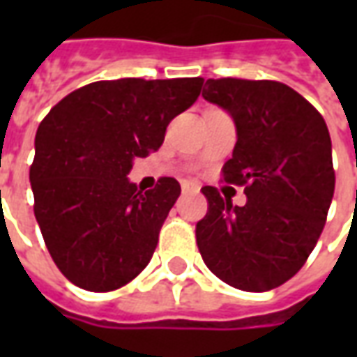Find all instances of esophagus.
Returning a JSON list of instances; mask_svg holds the SVG:
<instances>
[{
  "instance_id": "34e87169",
  "label": "esophagus",
  "mask_w": 357,
  "mask_h": 357,
  "mask_svg": "<svg viewBox=\"0 0 357 357\" xmlns=\"http://www.w3.org/2000/svg\"><path fill=\"white\" fill-rule=\"evenodd\" d=\"M181 189L183 193H189V191H199V185L195 181H181Z\"/></svg>"
}]
</instances>
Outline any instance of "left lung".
Returning <instances> with one entry per match:
<instances>
[{"label":"left lung","instance_id":"obj_1","mask_svg":"<svg viewBox=\"0 0 357 357\" xmlns=\"http://www.w3.org/2000/svg\"><path fill=\"white\" fill-rule=\"evenodd\" d=\"M202 97L235 122L224 179L247 185V204L233 206L216 187H202L208 212L197 224V245L224 283L271 291L304 266L323 231L335 193L329 130L281 82L206 80Z\"/></svg>","mask_w":357,"mask_h":357}]
</instances>
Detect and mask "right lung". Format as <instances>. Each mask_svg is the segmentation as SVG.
Masks as SVG:
<instances>
[{"instance_id":"right-lung-1","label":"right lung","mask_w":357,"mask_h":357,"mask_svg":"<svg viewBox=\"0 0 357 357\" xmlns=\"http://www.w3.org/2000/svg\"><path fill=\"white\" fill-rule=\"evenodd\" d=\"M202 82H93L42 120L30 166L34 214L53 262L70 283L114 291L151 262L181 187L160 178L141 193L128 174L133 158L160 149L170 120L197 101Z\"/></svg>"}]
</instances>
